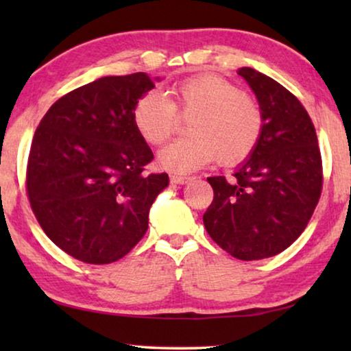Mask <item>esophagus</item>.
<instances>
[{"label":"esophagus","instance_id":"1","mask_svg":"<svg viewBox=\"0 0 351 351\" xmlns=\"http://www.w3.org/2000/svg\"><path fill=\"white\" fill-rule=\"evenodd\" d=\"M193 177L190 176H180V174H172L171 176V180L174 182V184H186V182H190Z\"/></svg>","mask_w":351,"mask_h":351}]
</instances>
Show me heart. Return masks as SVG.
I'll list each match as a JSON object with an SVG mask.
<instances>
[{
    "label": "heart",
    "mask_w": 351,
    "mask_h": 351,
    "mask_svg": "<svg viewBox=\"0 0 351 351\" xmlns=\"http://www.w3.org/2000/svg\"><path fill=\"white\" fill-rule=\"evenodd\" d=\"M172 100L150 90L137 100L132 123L150 145H161L176 132L179 117L189 118V137L158 153L167 171L190 172L217 160L222 166L241 165L261 142L265 117L261 104L239 86L214 73L191 76L172 86Z\"/></svg>",
    "instance_id": "b5f03b06"
}]
</instances>
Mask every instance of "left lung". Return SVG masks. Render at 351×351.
Segmentation results:
<instances>
[{"label":"left lung","mask_w":351,"mask_h":351,"mask_svg":"<svg viewBox=\"0 0 351 351\" xmlns=\"http://www.w3.org/2000/svg\"><path fill=\"white\" fill-rule=\"evenodd\" d=\"M263 110L265 126L233 180L209 177L214 199L203 215L209 237L239 261L273 257L300 237L323 190L318 137L304 105L270 76L239 69Z\"/></svg>","instance_id":"1"}]
</instances>
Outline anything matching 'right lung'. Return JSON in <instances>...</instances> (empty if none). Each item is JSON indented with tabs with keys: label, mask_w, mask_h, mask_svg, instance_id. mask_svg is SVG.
Masks as SVG:
<instances>
[{
	"label": "right lung",
	"mask_w": 351,
	"mask_h": 351,
	"mask_svg": "<svg viewBox=\"0 0 351 351\" xmlns=\"http://www.w3.org/2000/svg\"><path fill=\"white\" fill-rule=\"evenodd\" d=\"M155 88L147 73L105 76L62 95L36 128L25 189L43 232L81 262L123 258L148 228V210L169 184L147 174L153 153L132 123Z\"/></svg>",
	"instance_id": "1"
}]
</instances>
